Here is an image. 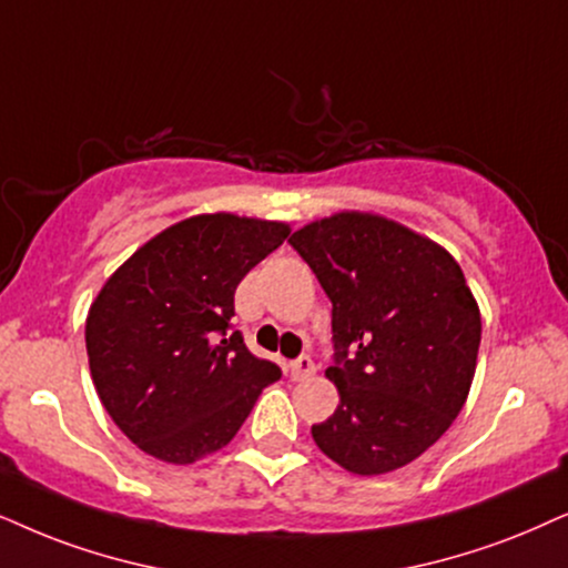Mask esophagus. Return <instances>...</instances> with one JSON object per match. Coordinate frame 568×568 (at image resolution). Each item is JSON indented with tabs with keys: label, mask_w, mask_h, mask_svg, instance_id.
<instances>
[{
	"label": "esophagus",
	"mask_w": 568,
	"mask_h": 568,
	"mask_svg": "<svg viewBox=\"0 0 568 568\" xmlns=\"http://www.w3.org/2000/svg\"><path fill=\"white\" fill-rule=\"evenodd\" d=\"M288 369H291L293 379H306V377L314 375V369H317V367H314L312 356H298L288 364Z\"/></svg>",
	"instance_id": "obj_1"
}]
</instances>
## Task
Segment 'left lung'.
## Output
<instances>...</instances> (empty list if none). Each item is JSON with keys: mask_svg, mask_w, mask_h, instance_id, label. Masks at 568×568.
<instances>
[{"mask_svg": "<svg viewBox=\"0 0 568 568\" xmlns=\"http://www.w3.org/2000/svg\"><path fill=\"white\" fill-rule=\"evenodd\" d=\"M333 304L341 404L312 427L354 475H385L454 425L477 367V301L448 251L377 214L341 212L288 239Z\"/></svg>", "mask_w": 568, "mask_h": 568, "instance_id": "obj_1", "label": "left lung"}]
</instances>
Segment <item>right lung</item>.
<instances>
[{
  "label": "right lung",
  "mask_w": 568,
  "mask_h": 568,
  "mask_svg": "<svg viewBox=\"0 0 568 568\" xmlns=\"http://www.w3.org/2000/svg\"><path fill=\"white\" fill-rule=\"evenodd\" d=\"M288 225L199 214L162 231L106 280L85 351L112 422L149 456L193 464L227 445L280 379L233 329L235 288Z\"/></svg>",
  "instance_id": "1"
}]
</instances>
